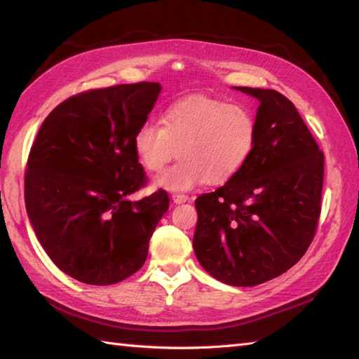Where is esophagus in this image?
Returning <instances> with one entry per match:
<instances>
[{
  "label": "esophagus",
  "instance_id": "1",
  "mask_svg": "<svg viewBox=\"0 0 359 359\" xmlns=\"http://www.w3.org/2000/svg\"><path fill=\"white\" fill-rule=\"evenodd\" d=\"M189 199V197L187 194H180V193H174L172 194V202L174 203H184Z\"/></svg>",
  "mask_w": 359,
  "mask_h": 359
}]
</instances>
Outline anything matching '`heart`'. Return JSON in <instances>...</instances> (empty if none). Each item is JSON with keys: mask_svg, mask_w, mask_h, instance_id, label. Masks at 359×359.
<instances>
[{"mask_svg": "<svg viewBox=\"0 0 359 359\" xmlns=\"http://www.w3.org/2000/svg\"><path fill=\"white\" fill-rule=\"evenodd\" d=\"M257 140L253 114L241 104L193 95L174 102L162 123L147 120L135 129L133 147L149 172L162 171L175 154L179 162L160 174L156 185L188 191L205 182L222 185L247 165Z\"/></svg>", "mask_w": 359, "mask_h": 359, "instance_id": "1", "label": "heart"}]
</instances>
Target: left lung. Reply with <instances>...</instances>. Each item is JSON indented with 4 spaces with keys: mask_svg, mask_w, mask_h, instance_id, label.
Masks as SVG:
<instances>
[{
    "mask_svg": "<svg viewBox=\"0 0 359 359\" xmlns=\"http://www.w3.org/2000/svg\"><path fill=\"white\" fill-rule=\"evenodd\" d=\"M256 97L257 140L243 170L196 199L193 248L212 278L236 287L270 280L306 255L315 238L324 154L294 104L273 89Z\"/></svg>",
    "mask_w": 359,
    "mask_h": 359,
    "instance_id": "8db88e82",
    "label": "left lung"
}]
</instances>
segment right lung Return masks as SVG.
<instances>
[{
    "instance_id": "add662e5",
    "label": "right lung",
    "mask_w": 359,
    "mask_h": 359,
    "mask_svg": "<svg viewBox=\"0 0 359 359\" xmlns=\"http://www.w3.org/2000/svg\"><path fill=\"white\" fill-rule=\"evenodd\" d=\"M160 89L140 81L72 95L46 117L30 147L27 216L52 262L85 284H117L140 270L170 207L165 189L128 199L147 185L133 137Z\"/></svg>"
}]
</instances>
